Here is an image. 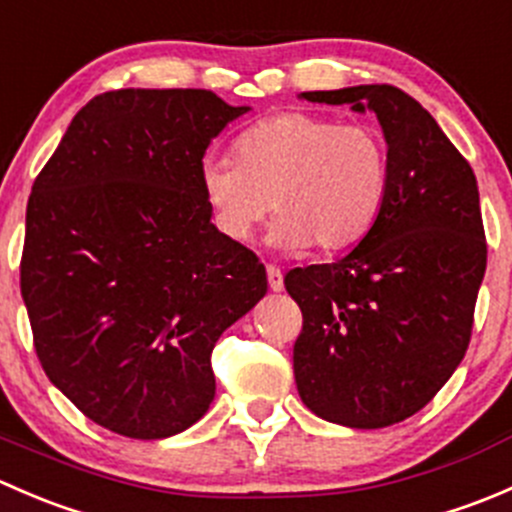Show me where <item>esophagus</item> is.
<instances>
[{"mask_svg": "<svg viewBox=\"0 0 512 512\" xmlns=\"http://www.w3.org/2000/svg\"><path fill=\"white\" fill-rule=\"evenodd\" d=\"M267 285H270L272 292H282V289H285V280H282L280 267L267 265Z\"/></svg>", "mask_w": 512, "mask_h": 512, "instance_id": "obj_1", "label": "esophagus"}]
</instances>
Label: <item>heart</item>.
I'll return each mask as SVG.
<instances>
[{
  "label": "heart",
  "instance_id": "1",
  "mask_svg": "<svg viewBox=\"0 0 512 512\" xmlns=\"http://www.w3.org/2000/svg\"><path fill=\"white\" fill-rule=\"evenodd\" d=\"M389 148L379 128L287 111L255 123L235 141V160L200 165V193L225 240L255 235L280 215L270 245L339 252L364 240L389 195Z\"/></svg>",
  "mask_w": 512,
  "mask_h": 512
}]
</instances>
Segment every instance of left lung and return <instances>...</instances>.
Instances as JSON below:
<instances>
[{
	"label": "left lung",
	"mask_w": 512,
	"mask_h": 512,
	"mask_svg": "<svg viewBox=\"0 0 512 512\" xmlns=\"http://www.w3.org/2000/svg\"><path fill=\"white\" fill-rule=\"evenodd\" d=\"M299 98L374 113L391 175L379 220L352 252L287 272L304 317L294 381L324 421L384 428L421 411L471 342L488 257L476 175L431 113L396 86Z\"/></svg>",
	"instance_id": "1"
}]
</instances>
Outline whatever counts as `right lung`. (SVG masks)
I'll return each mask as SVG.
<instances>
[{"instance_id": "add662e5", "label": "right lung", "mask_w": 512, "mask_h": 512, "mask_svg": "<svg viewBox=\"0 0 512 512\" xmlns=\"http://www.w3.org/2000/svg\"><path fill=\"white\" fill-rule=\"evenodd\" d=\"M250 106L203 89L91 98L34 180L22 297L51 384L98 426L168 438L215 399L210 352L267 294L210 223L200 165Z\"/></svg>"}]
</instances>
